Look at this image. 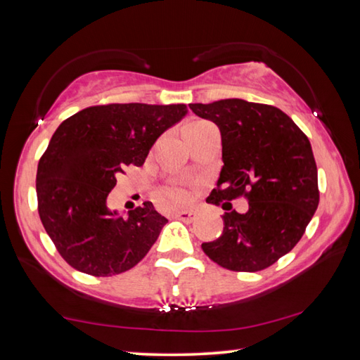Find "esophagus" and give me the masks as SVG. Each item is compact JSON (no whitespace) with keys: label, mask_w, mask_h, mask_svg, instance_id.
Segmentation results:
<instances>
[{"label":"esophagus","mask_w":360,"mask_h":360,"mask_svg":"<svg viewBox=\"0 0 360 360\" xmlns=\"http://www.w3.org/2000/svg\"><path fill=\"white\" fill-rule=\"evenodd\" d=\"M174 217L179 219V221L182 222H192L195 221V217H197V212H195L193 210H181V211H176L174 212Z\"/></svg>","instance_id":"obj_1"}]
</instances>
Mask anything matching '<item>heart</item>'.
Returning a JSON list of instances; mask_svg holds the SVG:
<instances>
[{
	"mask_svg": "<svg viewBox=\"0 0 360 360\" xmlns=\"http://www.w3.org/2000/svg\"><path fill=\"white\" fill-rule=\"evenodd\" d=\"M200 124H203V122H195V124L188 125L187 129H191V127H195V125H200ZM165 193H167V197H169L172 200H176V202H181V200H186L188 197L187 188L184 186H179V184L169 186L165 191Z\"/></svg>",
	"mask_w": 360,
	"mask_h": 360,
	"instance_id": "b5f03b06",
	"label": "heart"
}]
</instances>
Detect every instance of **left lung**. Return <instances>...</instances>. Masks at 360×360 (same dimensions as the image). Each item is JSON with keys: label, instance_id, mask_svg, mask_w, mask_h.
<instances>
[{"label": "left lung", "instance_id": "left-lung-1", "mask_svg": "<svg viewBox=\"0 0 360 360\" xmlns=\"http://www.w3.org/2000/svg\"><path fill=\"white\" fill-rule=\"evenodd\" d=\"M188 108L221 130L217 188L206 202L231 210L245 196L250 210L224 214V231L203 243L205 254L231 271H260L292 251L319 205L311 144L281 109L240 98Z\"/></svg>", "mask_w": 360, "mask_h": 360}]
</instances>
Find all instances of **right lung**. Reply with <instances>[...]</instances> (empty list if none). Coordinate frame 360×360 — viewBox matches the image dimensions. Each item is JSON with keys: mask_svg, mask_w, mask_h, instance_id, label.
Masks as SVG:
<instances>
[{"mask_svg": "<svg viewBox=\"0 0 360 360\" xmlns=\"http://www.w3.org/2000/svg\"><path fill=\"white\" fill-rule=\"evenodd\" d=\"M186 114V105L114 103L60 124L38 163L36 195L41 222L72 268L112 276L149 252L168 219L150 202L122 217L106 200L117 174L141 167L157 138Z\"/></svg>", "mask_w": 360, "mask_h": 360, "instance_id": "right-lung-1", "label": "right lung"}]
</instances>
